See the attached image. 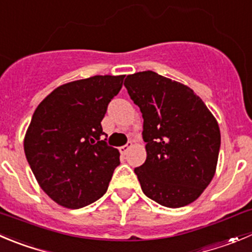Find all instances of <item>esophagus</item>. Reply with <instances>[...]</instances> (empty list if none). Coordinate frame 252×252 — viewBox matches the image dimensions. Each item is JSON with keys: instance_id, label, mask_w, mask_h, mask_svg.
<instances>
[{"instance_id": "1", "label": "esophagus", "mask_w": 252, "mask_h": 252, "mask_svg": "<svg viewBox=\"0 0 252 252\" xmlns=\"http://www.w3.org/2000/svg\"><path fill=\"white\" fill-rule=\"evenodd\" d=\"M131 147H132V142H128L127 145L121 146V147H120V152H121L122 155H126V153L128 152V150H130Z\"/></svg>"}]
</instances>
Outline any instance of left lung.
I'll return each mask as SVG.
<instances>
[{
  "label": "left lung",
  "mask_w": 252,
  "mask_h": 252,
  "mask_svg": "<svg viewBox=\"0 0 252 252\" xmlns=\"http://www.w3.org/2000/svg\"><path fill=\"white\" fill-rule=\"evenodd\" d=\"M124 85L143 117L147 157L135 168L142 191L167 208L190 204L217 171V119L190 88L155 71L127 75Z\"/></svg>",
  "instance_id": "left-lung-1"
}]
</instances>
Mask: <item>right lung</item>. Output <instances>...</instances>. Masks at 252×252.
I'll list each match as a JSON object with an SVG mask.
<instances>
[{
  "label": "right lung",
  "instance_id": "add662e5",
  "mask_svg": "<svg viewBox=\"0 0 252 252\" xmlns=\"http://www.w3.org/2000/svg\"><path fill=\"white\" fill-rule=\"evenodd\" d=\"M124 78L95 75L63 84L35 109L25 153L39 187L57 204L79 209L106 193L120 152L102 140L101 121Z\"/></svg>",
  "mask_w": 252,
  "mask_h": 252
}]
</instances>
